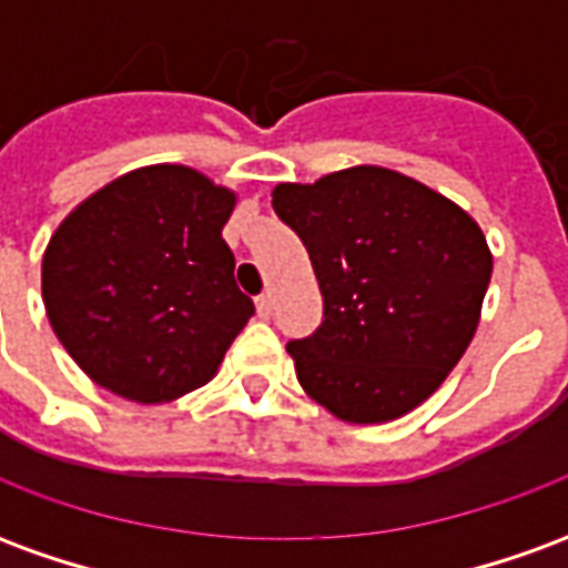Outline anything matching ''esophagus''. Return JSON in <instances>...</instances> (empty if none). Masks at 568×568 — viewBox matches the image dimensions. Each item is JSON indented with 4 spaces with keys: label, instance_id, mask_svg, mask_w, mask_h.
<instances>
[{
    "label": "esophagus",
    "instance_id": "34e87169",
    "mask_svg": "<svg viewBox=\"0 0 568 568\" xmlns=\"http://www.w3.org/2000/svg\"><path fill=\"white\" fill-rule=\"evenodd\" d=\"M255 307H258L261 320H267V316H271V310H273V297L271 295H258Z\"/></svg>",
    "mask_w": 568,
    "mask_h": 568
}]
</instances>
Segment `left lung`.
I'll use <instances>...</instances> for the list:
<instances>
[{"label":"left lung","instance_id":"8db88e82","mask_svg":"<svg viewBox=\"0 0 568 568\" xmlns=\"http://www.w3.org/2000/svg\"><path fill=\"white\" fill-rule=\"evenodd\" d=\"M273 210L307 246L322 325L288 341L304 393L356 426L410 414L471 344L493 255L477 222L386 166H349L273 187Z\"/></svg>","mask_w":568,"mask_h":568}]
</instances>
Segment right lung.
Here are the masks:
<instances>
[{
	"label": "right lung",
	"instance_id": "1",
	"mask_svg": "<svg viewBox=\"0 0 568 568\" xmlns=\"http://www.w3.org/2000/svg\"><path fill=\"white\" fill-rule=\"evenodd\" d=\"M236 194L182 163H154L81 200L42 258L51 328L93 383L163 405L215 377L255 313L222 227Z\"/></svg>",
	"mask_w": 568,
	"mask_h": 568
}]
</instances>
